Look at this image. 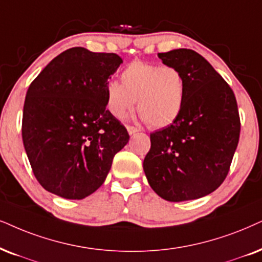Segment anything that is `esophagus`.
Segmentation results:
<instances>
[{
    "label": "esophagus",
    "instance_id": "esophagus-1",
    "mask_svg": "<svg viewBox=\"0 0 262 262\" xmlns=\"http://www.w3.org/2000/svg\"><path fill=\"white\" fill-rule=\"evenodd\" d=\"M127 130H128V134H129V135H134L135 133H138V132H139L137 128H135V127H130V125H128Z\"/></svg>",
    "mask_w": 262,
    "mask_h": 262
}]
</instances>
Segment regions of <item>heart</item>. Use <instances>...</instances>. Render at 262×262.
I'll list each match as a JSON object with an SVG mask.
<instances>
[{"instance_id": "obj_1", "label": "heart", "mask_w": 262, "mask_h": 262, "mask_svg": "<svg viewBox=\"0 0 262 262\" xmlns=\"http://www.w3.org/2000/svg\"><path fill=\"white\" fill-rule=\"evenodd\" d=\"M121 84L106 85V107L116 118H123L137 100L140 120L155 128L167 127L180 116L186 99L184 75L171 65L135 60L121 72Z\"/></svg>"}]
</instances>
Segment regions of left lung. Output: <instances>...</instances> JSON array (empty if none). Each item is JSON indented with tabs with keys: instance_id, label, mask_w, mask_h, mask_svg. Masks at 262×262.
<instances>
[{
	"instance_id": "left-lung-1",
	"label": "left lung",
	"mask_w": 262,
	"mask_h": 262,
	"mask_svg": "<svg viewBox=\"0 0 262 262\" xmlns=\"http://www.w3.org/2000/svg\"><path fill=\"white\" fill-rule=\"evenodd\" d=\"M178 68L186 83L183 111L170 125L150 135L144 171L152 190L169 202L197 200L216 190L230 169L241 122L232 89L192 49L158 53Z\"/></svg>"
}]
</instances>
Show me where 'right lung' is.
<instances>
[{"label":"right lung","mask_w":262,"mask_h":262,"mask_svg":"<svg viewBox=\"0 0 262 262\" xmlns=\"http://www.w3.org/2000/svg\"><path fill=\"white\" fill-rule=\"evenodd\" d=\"M123 62L115 53L74 47L34 79L23 111V142L43 188L83 200L104 184L112 160L129 141L106 110L108 79Z\"/></svg>","instance_id":"add662e5"}]
</instances>
